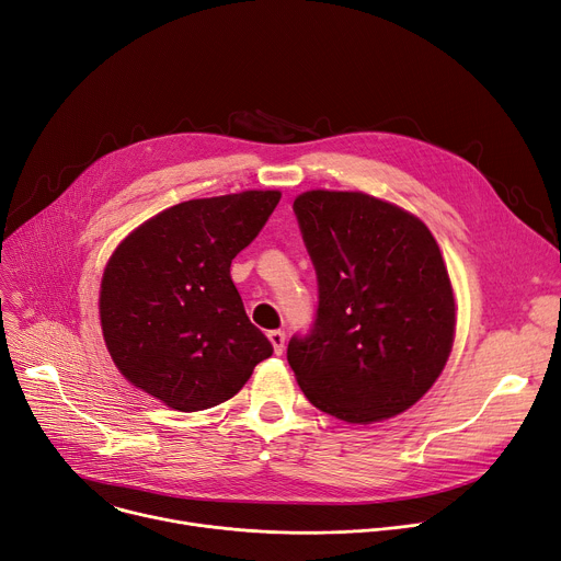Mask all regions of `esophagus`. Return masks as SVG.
I'll list each match as a JSON object with an SVG mask.
<instances>
[{"instance_id":"obj_1","label":"esophagus","mask_w":561,"mask_h":561,"mask_svg":"<svg viewBox=\"0 0 561 561\" xmlns=\"http://www.w3.org/2000/svg\"><path fill=\"white\" fill-rule=\"evenodd\" d=\"M268 339H271V343L275 347V355H282L284 343H286V334L282 330H273V332H268Z\"/></svg>"}]
</instances>
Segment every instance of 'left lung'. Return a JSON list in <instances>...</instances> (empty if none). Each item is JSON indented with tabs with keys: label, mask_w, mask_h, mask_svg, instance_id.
Masks as SVG:
<instances>
[{
	"label": "left lung",
	"mask_w": 561,
	"mask_h": 561,
	"mask_svg": "<svg viewBox=\"0 0 561 561\" xmlns=\"http://www.w3.org/2000/svg\"><path fill=\"white\" fill-rule=\"evenodd\" d=\"M318 279L307 334L286 359L307 400L345 423L391 419L444 370L455 298L430 229L366 193L309 191L293 202Z\"/></svg>",
	"instance_id": "left-lung-1"
}]
</instances>
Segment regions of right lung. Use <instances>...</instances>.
<instances>
[{
    "instance_id": "obj_1",
    "label": "right lung",
    "mask_w": 561,
    "mask_h": 561,
    "mask_svg": "<svg viewBox=\"0 0 561 561\" xmlns=\"http://www.w3.org/2000/svg\"><path fill=\"white\" fill-rule=\"evenodd\" d=\"M279 197L245 191L182 202L115 250L102 277L100 318L111 357L134 387L172 409L202 411L239 393L273 355L229 268Z\"/></svg>"
}]
</instances>
